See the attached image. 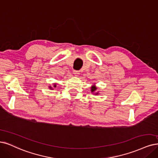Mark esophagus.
<instances>
[{
    "label": "esophagus",
    "instance_id": "esophagus-1",
    "mask_svg": "<svg viewBox=\"0 0 158 158\" xmlns=\"http://www.w3.org/2000/svg\"><path fill=\"white\" fill-rule=\"evenodd\" d=\"M73 74H74L75 75H76V76H78L79 74V73L78 71H76V70H73Z\"/></svg>",
    "mask_w": 158,
    "mask_h": 158
}]
</instances>
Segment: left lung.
I'll list each match as a JSON object with an SVG mask.
<instances>
[{"mask_svg": "<svg viewBox=\"0 0 158 158\" xmlns=\"http://www.w3.org/2000/svg\"><path fill=\"white\" fill-rule=\"evenodd\" d=\"M96 90H97V87H96V85H92L91 86V92L92 93H94L95 95H98L99 94V92H96Z\"/></svg>", "mask_w": 158, "mask_h": 158, "instance_id": "obj_1", "label": "left lung"}]
</instances>
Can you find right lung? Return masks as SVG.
Returning a JSON list of instances; mask_svg holds the SVG:
<instances>
[{
    "label": "right lung",
    "mask_w": 158,
    "mask_h": 158,
    "mask_svg": "<svg viewBox=\"0 0 158 158\" xmlns=\"http://www.w3.org/2000/svg\"><path fill=\"white\" fill-rule=\"evenodd\" d=\"M56 83H54L53 86H51V85L49 86V89H51V90H53L54 88H56Z\"/></svg>",
    "instance_id": "obj_1"
}]
</instances>
